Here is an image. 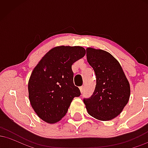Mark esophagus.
<instances>
[{"mask_svg":"<svg viewBox=\"0 0 148 148\" xmlns=\"http://www.w3.org/2000/svg\"><path fill=\"white\" fill-rule=\"evenodd\" d=\"M80 88V90H81V92L83 93L84 91V86H81V87L79 88Z\"/></svg>","mask_w":148,"mask_h":148,"instance_id":"obj_1","label":"esophagus"}]
</instances>
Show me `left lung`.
I'll use <instances>...</instances> for the list:
<instances>
[{"label":"left lung","instance_id":"left-lung-1","mask_svg":"<svg viewBox=\"0 0 148 148\" xmlns=\"http://www.w3.org/2000/svg\"><path fill=\"white\" fill-rule=\"evenodd\" d=\"M87 60L96 75V86L90 97L84 99L88 113L106 121L115 118L128 103L130 86L118 61L109 53L86 49Z\"/></svg>","mask_w":148,"mask_h":148}]
</instances>
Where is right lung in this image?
<instances>
[{
  "mask_svg": "<svg viewBox=\"0 0 148 148\" xmlns=\"http://www.w3.org/2000/svg\"><path fill=\"white\" fill-rule=\"evenodd\" d=\"M86 55L81 47L51 49L33 69L28 81L30 104L44 121L56 123L67 113L75 97L81 95L74 84L72 65Z\"/></svg>",
  "mask_w": 148,
  "mask_h": 148,
  "instance_id": "right-lung-1",
  "label": "right lung"
}]
</instances>
